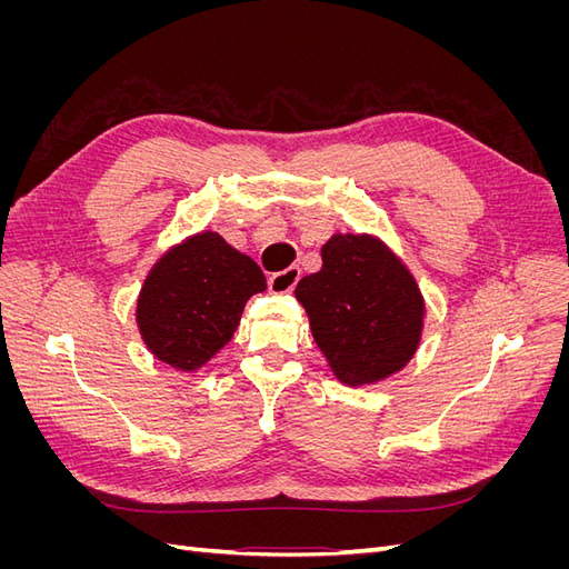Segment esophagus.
I'll return each mask as SVG.
<instances>
[{
  "instance_id": "esophagus-1",
  "label": "esophagus",
  "mask_w": 569,
  "mask_h": 569,
  "mask_svg": "<svg viewBox=\"0 0 569 569\" xmlns=\"http://www.w3.org/2000/svg\"><path fill=\"white\" fill-rule=\"evenodd\" d=\"M299 278H301V268L299 266H291V268L282 270V272L270 274L268 287H270L272 295H287V291H291V289L297 287Z\"/></svg>"
}]
</instances>
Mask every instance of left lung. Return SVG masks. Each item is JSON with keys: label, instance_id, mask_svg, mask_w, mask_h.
<instances>
[{"label": "left lung", "instance_id": "obj_1", "mask_svg": "<svg viewBox=\"0 0 569 569\" xmlns=\"http://www.w3.org/2000/svg\"><path fill=\"white\" fill-rule=\"evenodd\" d=\"M295 295L343 385L380 382L418 349L425 316L420 289L399 258L370 234H335L322 247V268L306 274Z\"/></svg>", "mask_w": 569, "mask_h": 569}]
</instances>
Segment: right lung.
Returning <instances> with one entry per match:
<instances>
[{"instance_id": "obj_1", "label": "right lung", "mask_w": 569, "mask_h": 569, "mask_svg": "<svg viewBox=\"0 0 569 569\" xmlns=\"http://www.w3.org/2000/svg\"><path fill=\"white\" fill-rule=\"evenodd\" d=\"M266 289L249 256L216 232H199L159 258L137 299L147 349L192 372L232 339L247 301Z\"/></svg>"}]
</instances>
